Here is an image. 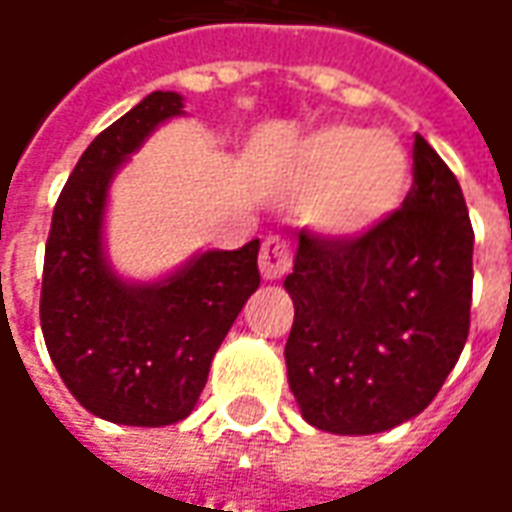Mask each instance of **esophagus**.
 I'll return each instance as SVG.
<instances>
[{"instance_id":"34e87169","label":"esophagus","mask_w":512,"mask_h":512,"mask_svg":"<svg viewBox=\"0 0 512 512\" xmlns=\"http://www.w3.org/2000/svg\"><path fill=\"white\" fill-rule=\"evenodd\" d=\"M292 267V248L290 242L278 239V236H270L262 245V253H259V270L267 281H278L290 273Z\"/></svg>"}]
</instances>
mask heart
<instances>
[{
  "mask_svg": "<svg viewBox=\"0 0 512 512\" xmlns=\"http://www.w3.org/2000/svg\"><path fill=\"white\" fill-rule=\"evenodd\" d=\"M410 155L387 130L337 122L309 133L295 155V189L317 234L359 239L390 220L410 192Z\"/></svg>",
  "mask_w": 512,
  "mask_h": 512,
  "instance_id": "obj_1",
  "label": "heart"
}]
</instances>
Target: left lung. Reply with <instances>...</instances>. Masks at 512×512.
Returning <instances> with one entry per match:
<instances>
[{
	"label": "left lung",
	"instance_id": "obj_1",
	"mask_svg": "<svg viewBox=\"0 0 512 512\" xmlns=\"http://www.w3.org/2000/svg\"><path fill=\"white\" fill-rule=\"evenodd\" d=\"M410 195L359 239L301 231L284 287L295 303L284 348L303 421L376 435L424 412L471 326L474 231L443 158L415 133Z\"/></svg>",
	"mask_w": 512,
	"mask_h": 512
}]
</instances>
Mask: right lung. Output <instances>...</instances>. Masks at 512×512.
<instances>
[{"mask_svg": "<svg viewBox=\"0 0 512 512\" xmlns=\"http://www.w3.org/2000/svg\"><path fill=\"white\" fill-rule=\"evenodd\" d=\"M183 97L153 91L80 155L52 211L41 331L63 384L97 418L169 426L195 410L211 359L259 290V239L200 250L155 281H130L105 248L116 172L158 125L183 116Z\"/></svg>", "mask_w": 512, "mask_h": 512, "instance_id": "obj_1", "label": "right lung"}]
</instances>
